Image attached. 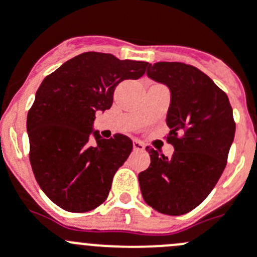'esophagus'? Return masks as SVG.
<instances>
[{
  "label": "esophagus",
  "mask_w": 257,
  "mask_h": 257,
  "mask_svg": "<svg viewBox=\"0 0 257 257\" xmlns=\"http://www.w3.org/2000/svg\"><path fill=\"white\" fill-rule=\"evenodd\" d=\"M134 150L135 152H141V150H145L144 143H141L139 140H134Z\"/></svg>",
  "instance_id": "obj_1"
}]
</instances>
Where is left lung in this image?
Returning a JSON list of instances; mask_svg holds the SVG:
<instances>
[{"label": "left lung", "mask_w": 257, "mask_h": 257, "mask_svg": "<svg viewBox=\"0 0 257 257\" xmlns=\"http://www.w3.org/2000/svg\"><path fill=\"white\" fill-rule=\"evenodd\" d=\"M148 77L168 86L167 113L172 157L157 150L150 166L139 173L148 205L167 215H182L206 199L227 164L236 123L227 94L194 66L181 62L148 65Z\"/></svg>", "instance_id": "1"}]
</instances>
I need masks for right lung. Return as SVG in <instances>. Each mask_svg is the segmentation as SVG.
Instances as JSON below:
<instances>
[{"label":"right lung","mask_w":257,"mask_h":257,"mask_svg":"<svg viewBox=\"0 0 257 257\" xmlns=\"http://www.w3.org/2000/svg\"><path fill=\"white\" fill-rule=\"evenodd\" d=\"M148 65L85 52L38 88L27 118L30 164L38 185L63 210L85 213L107 199L133 141L121 134L103 139L93 128L95 113L109 109L116 86L143 76Z\"/></svg>","instance_id":"right-lung-1"}]
</instances>
